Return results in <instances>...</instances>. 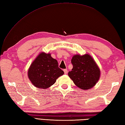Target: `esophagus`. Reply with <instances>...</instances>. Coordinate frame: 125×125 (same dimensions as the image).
Wrapping results in <instances>:
<instances>
[{"mask_svg":"<svg viewBox=\"0 0 125 125\" xmlns=\"http://www.w3.org/2000/svg\"><path fill=\"white\" fill-rule=\"evenodd\" d=\"M63 72H64V73L65 74H67L68 73V71H67V69H65L63 70Z\"/></svg>","mask_w":125,"mask_h":125,"instance_id":"1","label":"esophagus"}]
</instances>
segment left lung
Listing matches in <instances>:
<instances>
[{
  "mask_svg": "<svg viewBox=\"0 0 125 125\" xmlns=\"http://www.w3.org/2000/svg\"><path fill=\"white\" fill-rule=\"evenodd\" d=\"M73 69L69 77L78 88L83 90L92 89L99 80L100 69L90 54H75L73 56Z\"/></svg>",
  "mask_w": 125,
  "mask_h": 125,
  "instance_id": "obj_1",
  "label": "left lung"
}]
</instances>
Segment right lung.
Wrapping results in <instances>:
<instances>
[{"mask_svg": "<svg viewBox=\"0 0 125 125\" xmlns=\"http://www.w3.org/2000/svg\"><path fill=\"white\" fill-rule=\"evenodd\" d=\"M64 72L58 67L57 60L50 53L40 52L32 62L27 72L30 81L35 87L47 89L55 83Z\"/></svg>", "mask_w": 125, "mask_h": 125, "instance_id": "1", "label": "right lung"}]
</instances>
